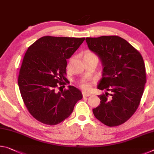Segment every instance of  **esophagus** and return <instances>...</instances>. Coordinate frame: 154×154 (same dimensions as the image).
Instances as JSON below:
<instances>
[{"label": "esophagus", "mask_w": 154, "mask_h": 154, "mask_svg": "<svg viewBox=\"0 0 154 154\" xmlns=\"http://www.w3.org/2000/svg\"><path fill=\"white\" fill-rule=\"evenodd\" d=\"M82 95H83V97H86L90 96V94L86 93V92H82Z\"/></svg>", "instance_id": "esophagus-1"}]
</instances>
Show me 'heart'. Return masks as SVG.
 I'll list each match as a JSON object with an SVG mask.
<instances>
[{"instance_id":"heart-1","label":"heart","mask_w":154,"mask_h":154,"mask_svg":"<svg viewBox=\"0 0 154 154\" xmlns=\"http://www.w3.org/2000/svg\"><path fill=\"white\" fill-rule=\"evenodd\" d=\"M97 57V56L95 55L94 53L91 52V51H86V52L85 53L84 57ZM79 86L83 90H85V91H88V90H89L90 88V83L86 81V80H82V81L80 82L79 83Z\"/></svg>"}]
</instances>
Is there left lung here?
Here are the masks:
<instances>
[{
  "instance_id": "left-lung-1",
  "label": "left lung",
  "mask_w": 154,
  "mask_h": 154,
  "mask_svg": "<svg viewBox=\"0 0 154 154\" xmlns=\"http://www.w3.org/2000/svg\"><path fill=\"white\" fill-rule=\"evenodd\" d=\"M89 49L103 64V74L97 88L106 90L92 112L96 119L109 127L120 125L138 109L146 83L142 55L125 40L117 35L86 38Z\"/></svg>"
}]
</instances>
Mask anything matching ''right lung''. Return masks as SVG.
Instances as JSON below:
<instances>
[{"instance_id":"1","label":"right lung","mask_w":154,"mask_h":154,"mask_svg":"<svg viewBox=\"0 0 154 154\" xmlns=\"http://www.w3.org/2000/svg\"><path fill=\"white\" fill-rule=\"evenodd\" d=\"M85 38L44 36L28 48L19 72L18 84L24 103L36 120L55 125L68 118L81 91L69 86L56 92L66 79L67 62Z\"/></svg>"}]
</instances>
